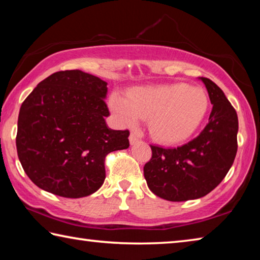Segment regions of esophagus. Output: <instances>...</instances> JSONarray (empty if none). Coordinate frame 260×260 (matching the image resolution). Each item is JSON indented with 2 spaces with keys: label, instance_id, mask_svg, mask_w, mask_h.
I'll use <instances>...</instances> for the list:
<instances>
[{
  "label": "esophagus",
  "instance_id": "1",
  "mask_svg": "<svg viewBox=\"0 0 260 260\" xmlns=\"http://www.w3.org/2000/svg\"><path fill=\"white\" fill-rule=\"evenodd\" d=\"M138 141H139L138 135H136L135 133H131L129 134V143L131 144H135L136 142H138Z\"/></svg>",
  "mask_w": 260,
  "mask_h": 260
}]
</instances>
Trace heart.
Returning <instances> with one entry per match:
<instances>
[{
	"mask_svg": "<svg viewBox=\"0 0 260 260\" xmlns=\"http://www.w3.org/2000/svg\"><path fill=\"white\" fill-rule=\"evenodd\" d=\"M209 104L203 88L184 82L135 87L126 96L113 93L109 100V107L121 125L148 119L152 138L166 144L190 138L203 122Z\"/></svg>",
	"mask_w": 260,
	"mask_h": 260,
	"instance_id": "1",
	"label": "heart"
}]
</instances>
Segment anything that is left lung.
I'll return each instance as SVG.
<instances>
[{
    "label": "left lung",
    "mask_w": 260,
    "mask_h": 260,
    "mask_svg": "<svg viewBox=\"0 0 260 260\" xmlns=\"http://www.w3.org/2000/svg\"><path fill=\"white\" fill-rule=\"evenodd\" d=\"M211 104L209 124L181 147L150 146L151 159L143 167L150 190L160 199L183 202L208 195L226 177L237 151L239 119L223 91L208 78H201Z\"/></svg>",
    "instance_id": "obj_1"
}]
</instances>
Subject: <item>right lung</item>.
<instances>
[{
  "label": "right lung",
  "mask_w": 260,
  "mask_h": 260,
  "mask_svg": "<svg viewBox=\"0 0 260 260\" xmlns=\"http://www.w3.org/2000/svg\"><path fill=\"white\" fill-rule=\"evenodd\" d=\"M108 83L80 70L52 73L20 107L17 152L39 188L67 199L99 190L108 153L129 147L128 129L109 128Z\"/></svg>",
  "instance_id": "add662e5"
}]
</instances>
